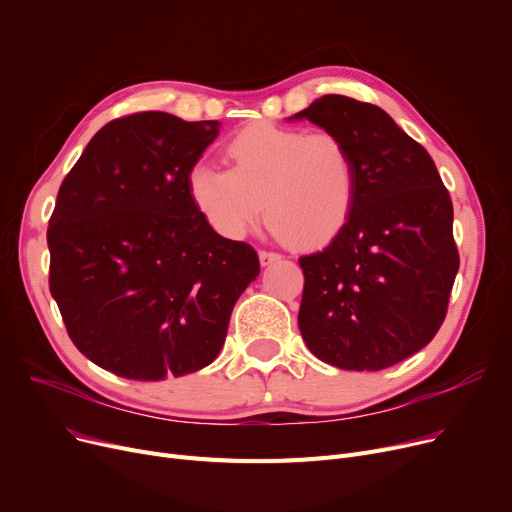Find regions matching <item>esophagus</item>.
<instances>
[{
  "label": "esophagus",
  "instance_id": "1",
  "mask_svg": "<svg viewBox=\"0 0 512 512\" xmlns=\"http://www.w3.org/2000/svg\"><path fill=\"white\" fill-rule=\"evenodd\" d=\"M280 259H282L280 253H274V251H259V261H261L263 267H265V265H272V263H276V261H280Z\"/></svg>",
  "mask_w": 512,
  "mask_h": 512
}]
</instances>
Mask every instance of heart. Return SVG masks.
Here are the masks:
<instances>
[{"instance_id":"obj_1","label":"heart","mask_w":512,"mask_h":512,"mask_svg":"<svg viewBox=\"0 0 512 512\" xmlns=\"http://www.w3.org/2000/svg\"><path fill=\"white\" fill-rule=\"evenodd\" d=\"M228 155L232 168L199 161L186 174L188 197L220 236L242 238L265 207L276 234L319 247L351 218L357 166L338 134L255 122L234 134Z\"/></svg>"}]
</instances>
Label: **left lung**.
<instances>
[{"label":"left lung","instance_id":"8db88e82","mask_svg":"<svg viewBox=\"0 0 512 512\" xmlns=\"http://www.w3.org/2000/svg\"><path fill=\"white\" fill-rule=\"evenodd\" d=\"M288 120L334 132L357 166V199L326 249L299 259V328L309 351L380 371L436 336L459 272L452 201L434 159L378 105L324 95Z\"/></svg>","mask_w":512,"mask_h":512}]
</instances>
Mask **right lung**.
<instances>
[{
  "label": "right lung",
  "mask_w": 512,
  "mask_h": 512,
  "mask_svg": "<svg viewBox=\"0 0 512 512\" xmlns=\"http://www.w3.org/2000/svg\"><path fill=\"white\" fill-rule=\"evenodd\" d=\"M220 126L166 112L112 120L60 186L47 228L51 297L78 351L120 378L207 367L259 276L255 249L213 232L186 191Z\"/></svg>",
  "instance_id": "right-lung-1"
}]
</instances>
